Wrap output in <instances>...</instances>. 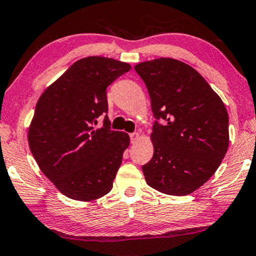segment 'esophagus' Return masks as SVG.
I'll return each mask as SVG.
<instances>
[{"label": "esophagus", "mask_w": 256, "mask_h": 256, "mask_svg": "<svg viewBox=\"0 0 256 256\" xmlns=\"http://www.w3.org/2000/svg\"><path fill=\"white\" fill-rule=\"evenodd\" d=\"M129 138H130V142L135 144L138 140V138H140V134H138V133H130V134H129Z\"/></svg>", "instance_id": "esophagus-1"}]
</instances>
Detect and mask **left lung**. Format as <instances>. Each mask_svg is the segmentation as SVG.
<instances>
[{"mask_svg": "<svg viewBox=\"0 0 256 256\" xmlns=\"http://www.w3.org/2000/svg\"><path fill=\"white\" fill-rule=\"evenodd\" d=\"M135 71L146 84L156 118L154 154L142 166L147 184L166 194H191L214 176L228 150L224 104L185 62L154 59Z\"/></svg>", "mask_w": 256, "mask_h": 256, "instance_id": "1", "label": "left lung"}]
</instances>
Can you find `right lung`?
I'll list each match as a JSON object with an SVG mask.
<instances>
[{
  "instance_id": "1",
  "label": "right lung",
  "mask_w": 256,
  "mask_h": 256,
  "mask_svg": "<svg viewBox=\"0 0 256 256\" xmlns=\"http://www.w3.org/2000/svg\"><path fill=\"white\" fill-rule=\"evenodd\" d=\"M129 70L127 62L88 56L38 100L28 130L30 152L66 197L94 200L112 190L130 140L127 133L110 128L106 88ZM100 116L104 126L96 128Z\"/></svg>"
}]
</instances>
